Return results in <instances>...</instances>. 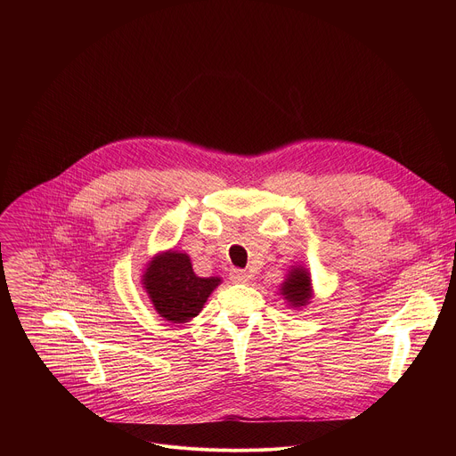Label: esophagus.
Instances as JSON below:
<instances>
[{
	"mask_svg": "<svg viewBox=\"0 0 456 456\" xmlns=\"http://www.w3.org/2000/svg\"><path fill=\"white\" fill-rule=\"evenodd\" d=\"M250 280V274L247 273V271H238V269H234L232 273H231V281L232 283H247Z\"/></svg>",
	"mask_w": 456,
	"mask_h": 456,
	"instance_id": "34e87169",
	"label": "esophagus"
}]
</instances>
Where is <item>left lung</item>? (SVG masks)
Here are the masks:
<instances>
[{"label":"left lung","instance_id":"left-lung-1","mask_svg":"<svg viewBox=\"0 0 456 456\" xmlns=\"http://www.w3.org/2000/svg\"><path fill=\"white\" fill-rule=\"evenodd\" d=\"M280 294L283 296L287 305L292 306L294 310L305 308L314 296L310 271L303 265L290 267L285 281L280 287Z\"/></svg>","mask_w":456,"mask_h":456}]
</instances>
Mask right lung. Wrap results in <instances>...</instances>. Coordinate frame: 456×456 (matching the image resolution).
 I'll return each instance as SVG.
<instances>
[{
    "label": "right lung",
    "mask_w": 456,
    "mask_h": 456,
    "mask_svg": "<svg viewBox=\"0 0 456 456\" xmlns=\"http://www.w3.org/2000/svg\"><path fill=\"white\" fill-rule=\"evenodd\" d=\"M142 287L157 310L167 322H187L197 317L208 297L222 283V278H200L194 274L191 257L180 250L155 254L142 273Z\"/></svg>",
    "instance_id": "right-lung-1"
}]
</instances>
